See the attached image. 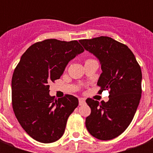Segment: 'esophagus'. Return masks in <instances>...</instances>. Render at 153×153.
<instances>
[{
    "label": "esophagus",
    "mask_w": 153,
    "mask_h": 153,
    "mask_svg": "<svg viewBox=\"0 0 153 153\" xmlns=\"http://www.w3.org/2000/svg\"><path fill=\"white\" fill-rule=\"evenodd\" d=\"M86 103V101L84 98H79V105H82Z\"/></svg>",
    "instance_id": "34e87169"
}]
</instances>
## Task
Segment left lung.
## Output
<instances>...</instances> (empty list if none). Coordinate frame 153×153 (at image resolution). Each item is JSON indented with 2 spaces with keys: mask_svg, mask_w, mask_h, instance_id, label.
<instances>
[{
  "mask_svg": "<svg viewBox=\"0 0 153 153\" xmlns=\"http://www.w3.org/2000/svg\"><path fill=\"white\" fill-rule=\"evenodd\" d=\"M79 42L100 62L99 91H109L107 102L86 99L91 113L86 119V127L97 139L111 140L126 130L135 115L141 97V70L130 49L110 37Z\"/></svg>",
  "mask_w": 153,
  "mask_h": 153,
  "instance_id": "left-lung-1",
  "label": "left lung"
}]
</instances>
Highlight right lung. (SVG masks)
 Instances as JSON below:
<instances>
[{"label": "right lung", "mask_w": 153, "mask_h": 153, "mask_svg": "<svg viewBox=\"0 0 153 153\" xmlns=\"http://www.w3.org/2000/svg\"><path fill=\"white\" fill-rule=\"evenodd\" d=\"M84 51L76 40L45 39L22 55L12 79V102L16 119L28 135L52 143L64 133L67 119L79 105L74 96L50 95L49 82L59 79L68 62Z\"/></svg>", "instance_id": "right-lung-1"}]
</instances>
